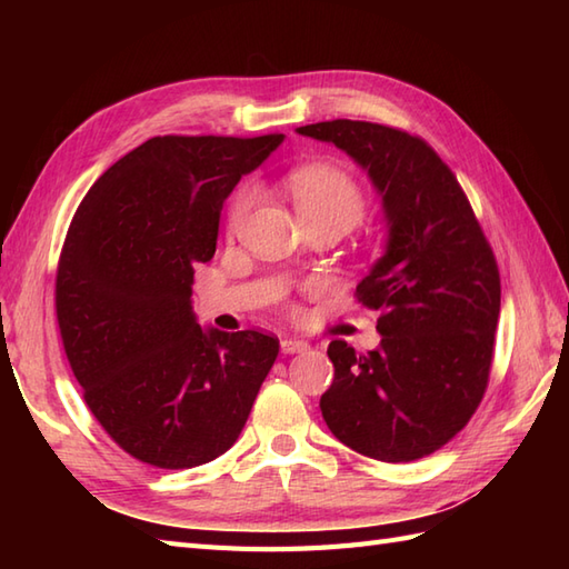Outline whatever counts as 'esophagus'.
<instances>
[{
  "instance_id": "obj_1",
  "label": "esophagus",
  "mask_w": 569,
  "mask_h": 569,
  "mask_svg": "<svg viewBox=\"0 0 569 569\" xmlns=\"http://www.w3.org/2000/svg\"><path fill=\"white\" fill-rule=\"evenodd\" d=\"M308 342L300 340V337H283L281 340V352L283 355H298V352H306Z\"/></svg>"
}]
</instances>
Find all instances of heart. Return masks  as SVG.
Here are the masks:
<instances>
[{
	"label": "heart",
	"instance_id": "obj_1",
	"mask_svg": "<svg viewBox=\"0 0 569 569\" xmlns=\"http://www.w3.org/2000/svg\"><path fill=\"white\" fill-rule=\"evenodd\" d=\"M286 188L291 192V198L303 220L335 217V220H342L349 227L359 220L361 210H365V198H361V190L355 183V178L335 166L312 163L293 168V171L286 176ZM253 198H257L253 186H241L237 190L227 220L232 232L247 220Z\"/></svg>",
	"mask_w": 569,
	"mask_h": 569
}]
</instances>
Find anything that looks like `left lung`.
<instances>
[{"label": "left lung", "mask_w": 569, "mask_h": 569, "mask_svg": "<svg viewBox=\"0 0 569 569\" xmlns=\"http://www.w3.org/2000/svg\"><path fill=\"white\" fill-rule=\"evenodd\" d=\"M296 131L367 173L386 227L383 253L357 286L381 342L365 355L330 342L322 418L359 455L420 459L452 440L485 396L501 310L497 259L457 178L422 139L355 119Z\"/></svg>", "instance_id": "left-lung-1"}]
</instances>
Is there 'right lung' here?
<instances>
[{
	"mask_svg": "<svg viewBox=\"0 0 569 569\" xmlns=\"http://www.w3.org/2000/svg\"><path fill=\"white\" fill-rule=\"evenodd\" d=\"M283 139L153 137L72 217L60 337L92 416L141 462L188 469L224 455L278 357L271 335L200 328L190 286L214 257L222 202Z\"/></svg>",
	"mask_w": 569,
	"mask_h": 569,
	"instance_id": "right-lung-1",
	"label": "right lung"
}]
</instances>
